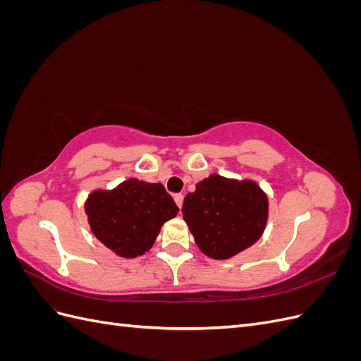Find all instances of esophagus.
<instances>
[{
  "label": "esophagus",
  "mask_w": 361,
  "mask_h": 361,
  "mask_svg": "<svg viewBox=\"0 0 361 361\" xmlns=\"http://www.w3.org/2000/svg\"><path fill=\"white\" fill-rule=\"evenodd\" d=\"M174 202H176V204L179 206V207H182V203H183V195L182 194H174Z\"/></svg>",
  "instance_id": "obj_1"
}]
</instances>
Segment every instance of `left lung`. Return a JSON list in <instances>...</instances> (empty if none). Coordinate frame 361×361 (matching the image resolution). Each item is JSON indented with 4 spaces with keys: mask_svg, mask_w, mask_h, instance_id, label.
Listing matches in <instances>:
<instances>
[{
    "mask_svg": "<svg viewBox=\"0 0 361 361\" xmlns=\"http://www.w3.org/2000/svg\"><path fill=\"white\" fill-rule=\"evenodd\" d=\"M182 214L202 253L224 260L253 245L264 233L268 197L255 180L214 173L185 195Z\"/></svg>",
    "mask_w": 361,
    "mask_h": 361,
    "instance_id": "obj_1",
    "label": "left lung"
}]
</instances>
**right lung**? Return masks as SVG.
<instances>
[{"label":"right lung","instance_id":"add662e5","mask_svg":"<svg viewBox=\"0 0 361 361\" xmlns=\"http://www.w3.org/2000/svg\"><path fill=\"white\" fill-rule=\"evenodd\" d=\"M92 233L120 257L145 255L154 245L162 224L179 207L162 183L130 178L113 190H94L85 200Z\"/></svg>","mask_w":361,"mask_h":361}]
</instances>
